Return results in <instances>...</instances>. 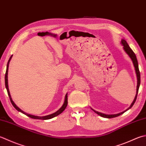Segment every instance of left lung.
I'll list each match as a JSON object with an SVG mask.
<instances>
[{
	"label": "left lung",
	"mask_w": 146,
	"mask_h": 146,
	"mask_svg": "<svg viewBox=\"0 0 146 146\" xmlns=\"http://www.w3.org/2000/svg\"><path fill=\"white\" fill-rule=\"evenodd\" d=\"M121 43L123 46V49L125 51V52H126L128 54V55L129 56L130 59H132L134 67H135V73H136V75H137V85L136 95H135V99H134L133 101L132 102V103L131 104L130 106L128 108L127 110H126L124 111H123V112H121V113L116 114V115H106V114H104V113L98 112V111L93 110L92 108H91V109H92L96 113L98 114V115H99V116H101L102 117H104V118H115V117H117V116L122 115V114L124 113L125 111H127V110L130 109V108L133 106V105L134 104V103H135V102L136 101L137 97V94H138V92H139V87H140V84H141V75H140V71H139V65H138V61H137V59L135 54V53L133 52V51L132 49H131V48L129 47V45H128V44H127V42L126 40H125L124 39H122Z\"/></svg>",
	"instance_id": "obj_1"
}]
</instances>
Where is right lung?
<instances>
[{"instance_id":"right-lung-1","label":"right lung","mask_w":146,"mask_h":146,"mask_svg":"<svg viewBox=\"0 0 146 146\" xmlns=\"http://www.w3.org/2000/svg\"><path fill=\"white\" fill-rule=\"evenodd\" d=\"M12 56L13 55L10 57L9 59L8 62H7V69H6V71H5V88H6L7 91V94H8V96L9 97V99H10V101L11 102V103H12L13 106L14 107V108L16 110H18L19 112H21L22 113L25 114V115H27V116L30 117L31 118H33V119H51L54 118V117H55L56 116H58L59 115H60L62 111H63L66 108L67 106V104H68V94H66L65 96V99H64V104L62 106V107L60 108V109L57 111L56 112H55L54 113L51 114V115H47V116H35V115H30V114H28L27 113L24 112L23 111H22L20 108H19L15 104V103L13 102L12 98H11V96L10 95V92H9V88H8V80H7V74H8V68H9V62L11 61V58H12Z\"/></svg>"}]
</instances>
